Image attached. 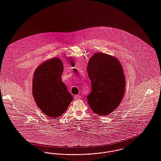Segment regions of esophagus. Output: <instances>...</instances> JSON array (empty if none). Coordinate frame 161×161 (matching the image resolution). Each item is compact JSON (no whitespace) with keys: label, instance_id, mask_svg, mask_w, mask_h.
I'll return each instance as SVG.
<instances>
[{"label":"esophagus","instance_id":"obj_1","mask_svg":"<svg viewBox=\"0 0 161 161\" xmlns=\"http://www.w3.org/2000/svg\"><path fill=\"white\" fill-rule=\"evenodd\" d=\"M81 98V97H80V96H79V95H75L74 96V99H80Z\"/></svg>","mask_w":161,"mask_h":161}]
</instances>
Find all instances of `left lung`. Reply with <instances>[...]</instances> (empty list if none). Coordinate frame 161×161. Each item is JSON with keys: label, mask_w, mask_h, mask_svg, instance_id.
I'll use <instances>...</instances> for the list:
<instances>
[{"label": "left lung", "mask_w": 161, "mask_h": 161, "mask_svg": "<svg viewBox=\"0 0 161 161\" xmlns=\"http://www.w3.org/2000/svg\"><path fill=\"white\" fill-rule=\"evenodd\" d=\"M87 70L92 89L87 103L95 113L107 115L124 97L125 80L122 65L114 57L99 53L91 57Z\"/></svg>", "instance_id": "obj_1"}]
</instances>
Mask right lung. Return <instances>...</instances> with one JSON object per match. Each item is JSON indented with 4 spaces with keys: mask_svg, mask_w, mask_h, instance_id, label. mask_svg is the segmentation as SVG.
I'll return each instance as SVG.
<instances>
[{
    "mask_svg": "<svg viewBox=\"0 0 161 161\" xmlns=\"http://www.w3.org/2000/svg\"><path fill=\"white\" fill-rule=\"evenodd\" d=\"M64 67L58 58L45 61L35 70L32 94L37 106L49 117L64 114L73 100L72 96L62 81Z\"/></svg>",
    "mask_w": 161,
    "mask_h": 161,
    "instance_id": "obj_1",
    "label": "right lung"
}]
</instances>
